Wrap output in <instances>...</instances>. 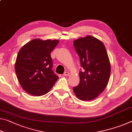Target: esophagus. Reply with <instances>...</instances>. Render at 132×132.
Listing matches in <instances>:
<instances>
[{
    "label": "esophagus",
    "instance_id": "1",
    "mask_svg": "<svg viewBox=\"0 0 132 132\" xmlns=\"http://www.w3.org/2000/svg\"><path fill=\"white\" fill-rule=\"evenodd\" d=\"M63 75L64 76H69V73L68 72V71H65V72L63 73Z\"/></svg>",
    "mask_w": 132,
    "mask_h": 132
}]
</instances>
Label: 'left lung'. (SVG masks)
<instances>
[{
	"label": "left lung",
	"instance_id": "8db88e82",
	"mask_svg": "<svg viewBox=\"0 0 132 132\" xmlns=\"http://www.w3.org/2000/svg\"><path fill=\"white\" fill-rule=\"evenodd\" d=\"M79 56L82 70H80V83L73 87L75 95L82 101H90L102 93L108 83L111 64L104 44L88 35L73 42Z\"/></svg>",
	"mask_w": 132,
	"mask_h": 132
}]
</instances>
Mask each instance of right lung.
I'll return each mask as SVG.
<instances>
[{"label":"right lung","instance_id":"right-lung-1","mask_svg":"<svg viewBox=\"0 0 132 132\" xmlns=\"http://www.w3.org/2000/svg\"><path fill=\"white\" fill-rule=\"evenodd\" d=\"M58 40L35 39L28 42L18 53L15 70L20 84L27 93L35 96L47 93L59 77L53 72L51 52Z\"/></svg>","mask_w":132,"mask_h":132}]
</instances>
